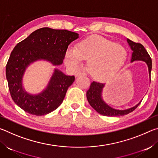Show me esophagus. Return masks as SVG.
I'll return each mask as SVG.
<instances>
[{
  "mask_svg": "<svg viewBox=\"0 0 158 158\" xmlns=\"http://www.w3.org/2000/svg\"><path fill=\"white\" fill-rule=\"evenodd\" d=\"M80 75H85V73L84 72H78V73L75 74V77H79Z\"/></svg>",
  "mask_w": 158,
  "mask_h": 158,
  "instance_id": "1",
  "label": "esophagus"
}]
</instances>
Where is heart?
Returning <instances> with one entry per match:
<instances>
[{
    "label": "heart",
    "mask_w": 158,
    "mask_h": 158,
    "mask_svg": "<svg viewBox=\"0 0 158 158\" xmlns=\"http://www.w3.org/2000/svg\"><path fill=\"white\" fill-rule=\"evenodd\" d=\"M127 58V52L123 46L95 35L79 42L76 49H68L65 63L76 68L83 60H89L88 67L90 74L97 79L109 80L121 71Z\"/></svg>",
    "instance_id": "1"
}]
</instances>
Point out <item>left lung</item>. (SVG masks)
<instances>
[{
	"label": "left lung",
	"instance_id": "8db88e82",
	"mask_svg": "<svg viewBox=\"0 0 158 158\" xmlns=\"http://www.w3.org/2000/svg\"><path fill=\"white\" fill-rule=\"evenodd\" d=\"M127 42L129 44L131 49L132 50V58L131 62L135 60H141L145 62L148 68L149 76L151 78V72L152 69V60L149 54L147 52L145 48L140 43H137L130 40L127 39ZM105 84L99 82L93 81L90 85V89L87 90L86 97L90 106L98 112L99 114L106 116H121L128 114L133 111L139 105L141 102L137 105L132 108L125 109V110H118L111 108L104 102L102 98V91Z\"/></svg>",
	"mask_w": 158,
	"mask_h": 158
}]
</instances>
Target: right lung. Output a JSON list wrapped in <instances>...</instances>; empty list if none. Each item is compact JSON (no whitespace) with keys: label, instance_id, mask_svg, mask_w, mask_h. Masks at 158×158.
<instances>
[{"label":"right lung","instance_id":"right-lung-1","mask_svg":"<svg viewBox=\"0 0 158 158\" xmlns=\"http://www.w3.org/2000/svg\"><path fill=\"white\" fill-rule=\"evenodd\" d=\"M78 37L74 32L45 27L35 31L16 45L5 69L10 95L16 105L35 116L49 114L61 105L74 76L65 75L55 69L46 89L37 95L29 94L23 89L22 78L27 67L36 60L61 65L68 45Z\"/></svg>","mask_w":158,"mask_h":158}]
</instances>
